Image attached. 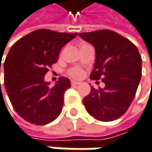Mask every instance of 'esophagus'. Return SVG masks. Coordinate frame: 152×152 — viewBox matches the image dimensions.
Segmentation results:
<instances>
[{
    "mask_svg": "<svg viewBox=\"0 0 152 152\" xmlns=\"http://www.w3.org/2000/svg\"><path fill=\"white\" fill-rule=\"evenodd\" d=\"M80 83L78 81H74V80L72 81V86H78V85H80Z\"/></svg>",
    "mask_w": 152,
    "mask_h": 152,
    "instance_id": "1",
    "label": "esophagus"
}]
</instances>
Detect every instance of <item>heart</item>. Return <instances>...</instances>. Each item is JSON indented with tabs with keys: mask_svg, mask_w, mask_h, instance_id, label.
<instances>
[{
	"mask_svg": "<svg viewBox=\"0 0 152 152\" xmlns=\"http://www.w3.org/2000/svg\"><path fill=\"white\" fill-rule=\"evenodd\" d=\"M82 71L79 68H74L70 71V74L74 78H80L82 76Z\"/></svg>",
	"mask_w": 152,
	"mask_h": 152,
	"instance_id": "b5f03b06",
	"label": "heart"
}]
</instances>
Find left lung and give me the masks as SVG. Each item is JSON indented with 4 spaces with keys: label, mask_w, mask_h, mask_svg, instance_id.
<instances>
[{
    "label": "left lung",
    "mask_w": 152,
    "mask_h": 152,
    "mask_svg": "<svg viewBox=\"0 0 152 152\" xmlns=\"http://www.w3.org/2000/svg\"><path fill=\"white\" fill-rule=\"evenodd\" d=\"M79 36L95 49L91 80L105 84L91 88L83 104L87 113L100 121L120 118L131 105L142 75V59L135 45L111 30L81 33Z\"/></svg>",
    "instance_id": "left-lung-1"
}]
</instances>
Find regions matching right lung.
Returning a JSON list of instances; mask_svg holds the SVG:
<instances>
[{
    "mask_svg": "<svg viewBox=\"0 0 152 152\" xmlns=\"http://www.w3.org/2000/svg\"><path fill=\"white\" fill-rule=\"evenodd\" d=\"M77 34L39 29L20 39L9 50L3 65L5 89L15 112L27 122L47 125L61 113L70 80L60 77L49 87L44 77L57 62L61 48Z\"/></svg>",
    "mask_w": 152,
    "mask_h": 152,
    "instance_id": "add662e5",
    "label": "right lung"
}]
</instances>
